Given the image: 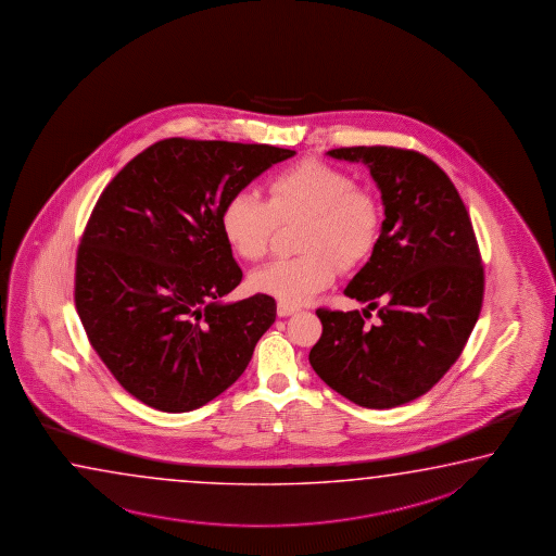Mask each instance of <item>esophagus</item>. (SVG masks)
Wrapping results in <instances>:
<instances>
[{
	"instance_id": "34e87169",
	"label": "esophagus",
	"mask_w": 556,
	"mask_h": 556,
	"mask_svg": "<svg viewBox=\"0 0 556 556\" xmlns=\"http://www.w3.org/2000/svg\"><path fill=\"white\" fill-rule=\"evenodd\" d=\"M295 311H300L298 305H290V303L283 302L278 303V315H280V317H288V315H292Z\"/></svg>"
}]
</instances>
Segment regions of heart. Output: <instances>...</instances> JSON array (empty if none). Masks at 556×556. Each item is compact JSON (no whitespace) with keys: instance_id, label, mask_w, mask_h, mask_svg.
Listing matches in <instances>:
<instances>
[{"instance_id":"heart-1","label":"heart","mask_w":556,"mask_h":556,"mask_svg":"<svg viewBox=\"0 0 556 556\" xmlns=\"http://www.w3.org/2000/svg\"><path fill=\"white\" fill-rule=\"evenodd\" d=\"M227 243L243 261H263L280 226L298 224L300 254L256 270L254 290L283 303H302L325 290L337 268L366 263L381 236L383 212L369 190L329 163L305 160L276 173L266 202L249 192L229 198L219 216Z\"/></svg>"}]
</instances>
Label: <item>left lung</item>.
Wrapping results in <instances>:
<instances>
[{"instance_id": "1", "label": "left lung", "mask_w": 556, "mask_h": 556, "mask_svg": "<svg viewBox=\"0 0 556 556\" xmlns=\"http://www.w3.org/2000/svg\"><path fill=\"white\" fill-rule=\"evenodd\" d=\"M369 167L386 206L376 251L344 293L364 313L319 307L315 374L366 408H393L428 393L462 356L479 319L484 268L471 217L430 157L393 146L337 148ZM378 309L376 326H367Z\"/></svg>"}]
</instances>
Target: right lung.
Here are the masks:
<instances>
[{
	"mask_svg": "<svg viewBox=\"0 0 556 556\" xmlns=\"http://www.w3.org/2000/svg\"><path fill=\"white\" fill-rule=\"evenodd\" d=\"M295 151L167 138L126 163L94 204L76 256L85 334L143 405L187 413L245 371L276 302L224 305L243 273L219 216L227 200Z\"/></svg>",
	"mask_w": 556,
	"mask_h": 556,
	"instance_id": "add662e5",
	"label": "right lung"
}]
</instances>
